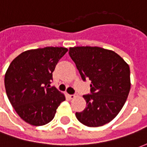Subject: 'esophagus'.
<instances>
[{
  "instance_id": "obj_1",
  "label": "esophagus",
  "mask_w": 147,
  "mask_h": 147,
  "mask_svg": "<svg viewBox=\"0 0 147 147\" xmlns=\"http://www.w3.org/2000/svg\"><path fill=\"white\" fill-rule=\"evenodd\" d=\"M68 97L70 99H74L76 98V94H68Z\"/></svg>"
}]
</instances>
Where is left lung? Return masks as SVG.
Segmentation results:
<instances>
[{"label": "left lung", "instance_id": "1", "mask_svg": "<svg viewBox=\"0 0 147 147\" xmlns=\"http://www.w3.org/2000/svg\"><path fill=\"white\" fill-rule=\"evenodd\" d=\"M83 81L90 80V94L85 109L76 113L80 123L87 127H100L113 120L123 108L131 88L130 67L114 51L91 46L69 48Z\"/></svg>", "mask_w": 147, "mask_h": 147}]
</instances>
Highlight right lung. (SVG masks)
Wrapping results in <instances>:
<instances>
[{
	"mask_svg": "<svg viewBox=\"0 0 147 147\" xmlns=\"http://www.w3.org/2000/svg\"><path fill=\"white\" fill-rule=\"evenodd\" d=\"M64 47H45L22 53L5 76L6 94L20 117L34 126L49 123L65 100L64 94L50 86L56 65L67 52Z\"/></svg>",
	"mask_w": 147,
	"mask_h": 147,
	"instance_id": "right-lung-1",
	"label": "right lung"
}]
</instances>
